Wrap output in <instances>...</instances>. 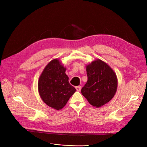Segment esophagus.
<instances>
[{"label": "esophagus", "mask_w": 147, "mask_h": 147, "mask_svg": "<svg viewBox=\"0 0 147 147\" xmlns=\"http://www.w3.org/2000/svg\"><path fill=\"white\" fill-rule=\"evenodd\" d=\"M81 86H76V90H78V91H80L81 90Z\"/></svg>", "instance_id": "obj_1"}]
</instances>
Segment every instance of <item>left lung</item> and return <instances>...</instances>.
Returning <instances> with one entry per match:
<instances>
[{
	"label": "left lung",
	"instance_id": "obj_1",
	"mask_svg": "<svg viewBox=\"0 0 147 147\" xmlns=\"http://www.w3.org/2000/svg\"><path fill=\"white\" fill-rule=\"evenodd\" d=\"M88 81L82 90V94L90 104L96 108L109 102L117 88V78L112 68L101 59H96L86 65Z\"/></svg>",
	"mask_w": 147,
	"mask_h": 147
}]
</instances>
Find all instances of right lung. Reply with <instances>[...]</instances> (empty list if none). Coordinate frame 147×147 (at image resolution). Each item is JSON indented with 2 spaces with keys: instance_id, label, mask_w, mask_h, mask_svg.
Wrapping results in <instances>:
<instances>
[{
  "instance_id": "obj_1",
  "label": "right lung",
  "mask_w": 147,
  "mask_h": 147,
  "mask_svg": "<svg viewBox=\"0 0 147 147\" xmlns=\"http://www.w3.org/2000/svg\"><path fill=\"white\" fill-rule=\"evenodd\" d=\"M66 68L54 59L45 67L38 82V90L42 101L50 107L61 110L76 89L69 84Z\"/></svg>"
}]
</instances>
